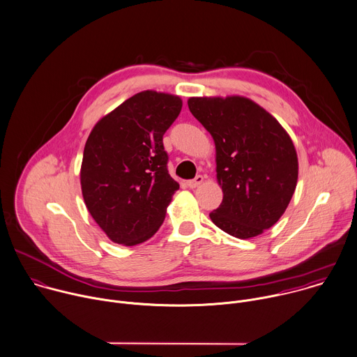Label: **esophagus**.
<instances>
[{
    "instance_id": "esophagus-1",
    "label": "esophagus",
    "mask_w": 357,
    "mask_h": 357,
    "mask_svg": "<svg viewBox=\"0 0 357 357\" xmlns=\"http://www.w3.org/2000/svg\"><path fill=\"white\" fill-rule=\"evenodd\" d=\"M204 183V176H201V174H198L195 178H192V180H190L188 183H187V185L190 187V188H197V187H199L201 184Z\"/></svg>"
}]
</instances>
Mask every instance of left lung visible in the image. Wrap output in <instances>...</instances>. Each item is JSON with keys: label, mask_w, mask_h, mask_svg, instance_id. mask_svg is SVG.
<instances>
[{"label": "left lung", "mask_w": 357, "mask_h": 357, "mask_svg": "<svg viewBox=\"0 0 357 357\" xmlns=\"http://www.w3.org/2000/svg\"><path fill=\"white\" fill-rule=\"evenodd\" d=\"M188 109L212 135L223 201L209 213L227 234L251 238L272 227L297 184L294 145L265 109L243 96L190 98Z\"/></svg>", "instance_id": "8db88e82"}]
</instances>
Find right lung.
<instances>
[{
    "instance_id": "right-lung-1",
    "label": "right lung",
    "mask_w": 357,
    "mask_h": 357,
    "mask_svg": "<svg viewBox=\"0 0 357 357\" xmlns=\"http://www.w3.org/2000/svg\"><path fill=\"white\" fill-rule=\"evenodd\" d=\"M181 106L178 96L144 91L99 120L88 137L81 166L84 201L117 244L151 238L180 188L167 170L163 135Z\"/></svg>"
}]
</instances>
